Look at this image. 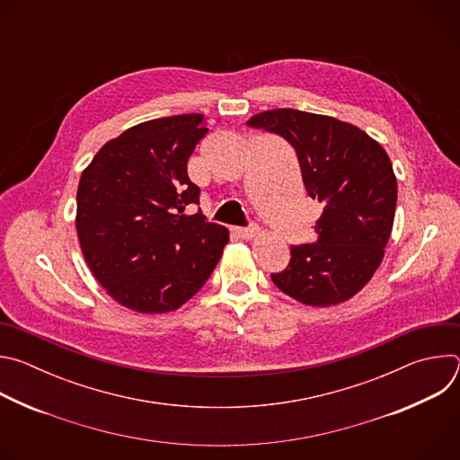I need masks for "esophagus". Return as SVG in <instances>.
Returning a JSON list of instances; mask_svg holds the SVG:
<instances>
[{
	"label": "esophagus",
	"instance_id": "obj_1",
	"mask_svg": "<svg viewBox=\"0 0 460 460\" xmlns=\"http://www.w3.org/2000/svg\"><path fill=\"white\" fill-rule=\"evenodd\" d=\"M234 233H236L240 238L249 240V238H252V236L258 233V227H256L254 224H251V226H247V227H236Z\"/></svg>",
	"mask_w": 460,
	"mask_h": 460
}]
</instances>
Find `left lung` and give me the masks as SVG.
<instances>
[{"label":"left lung","instance_id":"left-lung-1","mask_svg":"<svg viewBox=\"0 0 460 460\" xmlns=\"http://www.w3.org/2000/svg\"><path fill=\"white\" fill-rule=\"evenodd\" d=\"M247 127L282 137L296 153L307 194L322 206L313 243L291 245L275 286L307 305L351 298L380 266L397 206V178L378 142L332 116L273 109Z\"/></svg>","mask_w":460,"mask_h":460}]
</instances>
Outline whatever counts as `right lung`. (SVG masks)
<instances>
[{"label": "right lung", "instance_id": "add662e5", "mask_svg": "<svg viewBox=\"0 0 460 460\" xmlns=\"http://www.w3.org/2000/svg\"><path fill=\"white\" fill-rule=\"evenodd\" d=\"M204 114H176L127 128L82 172L76 229L96 280L140 313L178 309L211 277L229 231L199 209L187 160L206 135Z\"/></svg>", "mask_w": 460, "mask_h": 460}]
</instances>
